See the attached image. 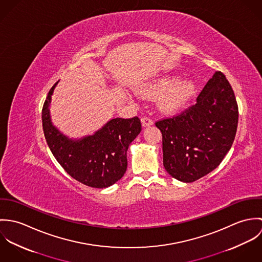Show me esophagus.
<instances>
[{"label": "esophagus", "mask_w": 262, "mask_h": 262, "mask_svg": "<svg viewBox=\"0 0 262 262\" xmlns=\"http://www.w3.org/2000/svg\"><path fill=\"white\" fill-rule=\"evenodd\" d=\"M141 122H142V126L143 127L151 126L153 124V121H152V119H150L149 117H143L141 119Z\"/></svg>", "instance_id": "1"}]
</instances>
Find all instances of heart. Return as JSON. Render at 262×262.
<instances>
[{"mask_svg": "<svg viewBox=\"0 0 262 262\" xmlns=\"http://www.w3.org/2000/svg\"><path fill=\"white\" fill-rule=\"evenodd\" d=\"M176 76L164 75L153 79L146 83L142 91L146 95H162L159 101V106L163 111H172L182 106L187 99L192 95L194 85L191 80L185 79L178 81Z\"/></svg>", "mask_w": 262, "mask_h": 262, "instance_id": "obj_1", "label": "heart"}]
</instances>
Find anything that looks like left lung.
Segmentation results:
<instances>
[{
	"label": "left lung",
	"mask_w": 262,
	"mask_h": 262,
	"mask_svg": "<svg viewBox=\"0 0 262 262\" xmlns=\"http://www.w3.org/2000/svg\"><path fill=\"white\" fill-rule=\"evenodd\" d=\"M238 105L231 84L216 72L196 98L195 105L159 120L163 165L174 179L192 183L213 171L235 139Z\"/></svg>",
	"instance_id": "left-lung-1"
}]
</instances>
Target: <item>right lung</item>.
Returning a JSON list of instances; mask_svg holds the SVG:
<instances>
[{"instance_id": "add662e5", "label": "right lung", "mask_w": 262, "mask_h": 262, "mask_svg": "<svg viewBox=\"0 0 262 262\" xmlns=\"http://www.w3.org/2000/svg\"><path fill=\"white\" fill-rule=\"evenodd\" d=\"M55 82L42 109V127L46 142L63 169L77 182L91 187H108L127 169V150L141 131L138 117L115 118L94 135L73 140L51 123L49 106Z\"/></svg>"}]
</instances>
